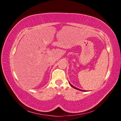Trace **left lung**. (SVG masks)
Instances as JSON below:
<instances>
[{
  "label": "left lung",
  "mask_w": 121,
  "mask_h": 121,
  "mask_svg": "<svg viewBox=\"0 0 121 121\" xmlns=\"http://www.w3.org/2000/svg\"><path fill=\"white\" fill-rule=\"evenodd\" d=\"M69 84H70V85L71 86H72L73 88H74V89H76V90H79V91H84V90H81V89H78V88H77V87H75V86H73V85H72L71 84L69 83Z\"/></svg>",
  "instance_id": "left-lung-1"
}]
</instances>
